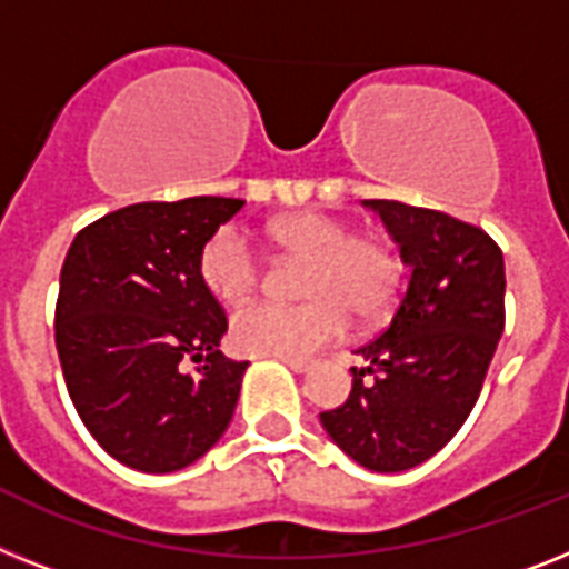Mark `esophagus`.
<instances>
[{
  "instance_id": "esophagus-1",
  "label": "esophagus",
  "mask_w": 569,
  "mask_h": 569,
  "mask_svg": "<svg viewBox=\"0 0 569 569\" xmlns=\"http://www.w3.org/2000/svg\"><path fill=\"white\" fill-rule=\"evenodd\" d=\"M289 370H295V373H307L309 370V361L307 358H280Z\"/></svg>"
}]
</instances>
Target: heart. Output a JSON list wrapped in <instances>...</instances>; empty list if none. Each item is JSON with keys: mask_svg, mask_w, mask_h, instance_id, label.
Returning a JSON list of instances; mask_svg holds the SVG:
<instances>
[{"mask_svg": "<svg viewBox=\"0 0 569 569\" xmlns=\"http://www.w3.org/2000/svg\"><path fill=\"white\" fill-rule=\"evenodd\" d=\"M266 240L283 254L303 257L298 303L251 300L231 315L228 341L242 356L307 358L358 321H376L402 289V260L390 242L352 233L347 219L300 211L266 226ZM196 271L204 292L237 303L260 283L262 260L240 226H222L202 242Z\"/></svg>", "mask_w": 569, "mask_h": 569, "instance_id": "b5f03b06", "label": "heart"}]
</instances>
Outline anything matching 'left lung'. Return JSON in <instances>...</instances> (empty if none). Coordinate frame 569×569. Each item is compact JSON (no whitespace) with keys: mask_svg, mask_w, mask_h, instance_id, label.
Wrapping results in <instances>:
<instances>
[{"mask_svg":"<svg viewBox=\"0 0 569 569\" xmlns=\"http://www.w3.org/2000/svg\"><path fill=\"white\" fill-rule=\"evenodd\" d=\"M410 269L393 321L358 356L347 402L323 431L370 471H408L469 419L503 336V251L489 233L442 211L365 199Z\"/></svg>","mask_w":569,"mask_h":569,"instance_id":"left-lung-1","label":"left lung"}]
</instances>
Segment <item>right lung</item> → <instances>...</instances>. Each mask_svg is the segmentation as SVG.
<instances>
[{"mask_svg":"<svg viewBox=\"0 0 569 569\" xmlns=\"http://www.w3.org/2000/svg\"><path fill=\"white\" fill-rule=\"evenodd\" d=\"M242 204H127L86 226L66 254L54 312L66 388L98 446L130 469H184L231 425L248 361L219 350L228 318L196 257Z\"/></svg>","mask_w":569,"mask_h":569,"instance_id":"obj_1","label":"right lung"}]
</instances>
